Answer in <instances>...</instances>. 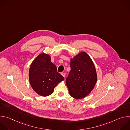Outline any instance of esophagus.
Here are the masks:
<instances>
[{"label": "esophagus", "mask_w": 130, "mask_h": 130, "mask_svg": "<svg viewBox=\"0 0 130 130\" xmlns=\"http://www.w3.org/2000/svg\"><path fill=\"white\" fill-rule=\"evenodd\" d=\"M61 75L65 78V73H64V72H62L61 73Z\"/></svg>", "instance_id": "obj_1"}]
</instances>
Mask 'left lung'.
I'll use <instances>...</instances> for the list:
<instances>
[{"label":"left lung","instance_id":"8db88e82","mask_svg":"<svg viewBox=\"0 0 130 130\" xmlns=\"http://www.w3.org/2000/svg\"><path fill=\"white\" fill-rule=\"evenodd\" d=\"M71 70L66 79L70 95L80 99L88 95L97 80L94 63L85 51H81L70 59Z\"/></svg>","mask_w":130,"mask_h":130}]
</instances>
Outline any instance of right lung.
Instances as JSON below:
<instances>
[{
  "instance_id": "1",
  "label": "right lung",
  "mask_w": 130,
  "mask_h": 130,
  "mask_svg": "<svg viewBox=\"0 0 130 130\" xmlns=\"http://www.w3.org/2000/svg\"><path fill=\"white\" fill-rule=\"evenodd\" d=\"M29 80L32 89L38 95L46 97L52 94L54 87L64 80L51 62L50 55L41 53L31 63Z\"/></svg>"
}]
</instances>
